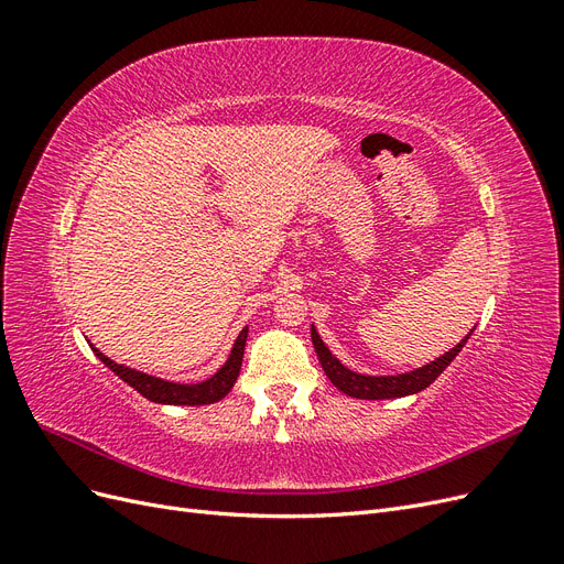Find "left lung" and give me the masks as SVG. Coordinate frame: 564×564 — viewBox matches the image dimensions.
<instances>
[{"instance_id": "1", "label": "left lung", "mask_w": 564, "mask_h": 564, "mask_svg": "<svg viewBox=\"0 0 564 564\" xmlns=\"http://www.w3.org/2000/svg\"><path fill=\"white\" fill-rule=\"evenodd\" d=\"M470 334H473V329L468 332V336L460 338L452 350L435 357L433 362L423 365L419 369L395 373V377H369V373H357L340 362L338 357L327 346H324V340L319 338L315 324H311L313 346H315V352L319 357V365H322L324 373H327V379L340 392H346V395L357 398V400H395V398H406V395H414V392L425 390L440 377L442 371L452 365V360L460 352V348L466 346Z\"/></svg>"}]
</instances>
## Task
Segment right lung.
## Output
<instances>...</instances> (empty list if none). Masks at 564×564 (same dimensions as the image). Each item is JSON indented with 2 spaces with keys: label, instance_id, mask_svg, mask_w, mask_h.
Wrapping results in <instances>:
<instances>
[{
  "label": "right lung",
  "instance_id": "1",
  "mask_svg": "<svg viewBox=\"0 0 564 564\" xmlns=\"http://www.w3.org/2000/svg\"><path fill=\"white\" fill-rule=\"evenodd\" d=\"M247 334H249V327H245L240 334H237L226 365L216 369L209 379L197 381V383H176V381L152 377V373L131 369L127 365H119V362L110 360L108 355L100 352L96 346H91V344L89 346L100 362H104L110 371H115L127 386L139 390L145 400L158 402V404H174V406H202V404H214L218 400H224L232 390L237 377H240V369H242Z\"/></svg>",
  "mask_w": 564,
  "mask_h": 564
}]
</instances>
